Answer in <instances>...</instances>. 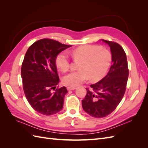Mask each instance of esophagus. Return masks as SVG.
Instances as JSON below:
<instances>
[{"instance_id": "1", "label": "esophagus", "mask_w": 148, "mask_h": 148, "mask_svg": "<svg viewBox=\"0 0 148 148\" xmlns=\"http://www.w3.org/2000/svg\"><path fill=\"white\" fill-rule=\"evenodd\" d=\"M66 89H67V90H74V89H76V88L75 87H70V86H68L66 88Z\"/></svg>"}]
</instances>
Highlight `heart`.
Returning a JSON list of instances; mask_svg holds the SVG:
<instances>
[{"instance_id": "obj_1", "label": "heart", "mask_w": 148, "mask_h": 148, "mask_svg": "<svg viewBox=\"0 0 148 148\" xmlns=\"http://www.w3.org/2000/svg\"><path fill=\"white\" fill-rule=\"evenodd\" d=\"M75 62L78 65L77 71L65 76L63 83L65 85L75 86L89 78L92 82L99 81L104 77L110 66L112 56L107 49L96 45H84L68 51ZM59 69L65 73L71 67V61L65 51L60 52L56 59Z\"/></svg>"}]
</instances>
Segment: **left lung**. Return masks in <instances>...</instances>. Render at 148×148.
I'll use <instances>...</instances> for the list:
<instances>
[{"label": "left lung", "instance_id": "1", "mask_svg": "<svg viewBox=\"0 0 148 148\" xmlns=\"http://www.w3.org/2000/svg\"><path fill=\"white\" fill-rule=\"evenodd\" d=\"M112 53V65L108 73L99 82L86 88L82 107L87 114L95 118H103L111 114L124 96L128 78L127 56L123 49L115 42L106 41Z\"/></svg>", "mask_w": 148, "mask_h": 148}]
</instances>
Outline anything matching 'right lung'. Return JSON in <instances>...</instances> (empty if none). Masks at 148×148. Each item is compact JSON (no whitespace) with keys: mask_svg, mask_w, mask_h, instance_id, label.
I'll list each match as a JSON object with an SVG mask.
<instances>
[{"mask_svg":"<svg viewBox=\"0 0 148 148\" xmlns=\"http://www.w3.org/2000/svg\"><path fill=\"white\" fill-rule=\"evenodd\" d=\"M71 46L42 39L34 42L26 52L21 71L23 88L29 104L39 114L52 115L63 108L66 88L63 86L54 92L51 90L59 83L56 57Z\"/></svg>","mask_w":148,"mask_h":148,"instance_id":"obj_1","label":"right lung"}]
</instances>
